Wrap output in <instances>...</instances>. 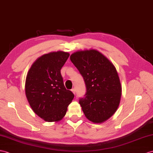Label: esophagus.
<instances>
[{"label": "esophagus", "instance_id": "34e87169", "mask_svg": "<svg viewBox=\"0 0 153 153\" xmlns=\"http://www.w3.org/2000/svg\"><path fill=\"white\" fill-rule=\"evenodd\" d=\"M71 91H72V92L74 94H75V93H76V89H74V88H73L72 89H71Z\"/></svg>", "mask_w": 153, "mask_h": 153}]
</instances>
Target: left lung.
I'll use <instances>...</instances> for the list:
<instances>
[{
	"label": "left lung",
	"instance_id": "8db88e82",
	"mask_svg": "<svg viewBox=\"0 0 153 153\" xmlns=\"http://www.w3.org/2000/svg\"><path fill=\"white\" fill-rule=\"evenodd\" d=\"M71 61L82 76L86 91L79 103L89 121L100 123L107 120L117 109L121 86L114 65L96 50L78 51Z\"/></svg>",
	"mask_w": 153,
	"mask_h": 153
}]
</instances>
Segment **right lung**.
I'll use <instances>...</instances> for the list:
<instances>
[{
	"label": "right lung",
	"instance_id": "1",
	"mask_svg": "<svg viewBox=\"0 0 153 153\" xmlns=\"http://www.w3.org/2000/svg\"><path fill=\"white\" fill-rule=\"evenodd\" d=\"M69 56L68 53L44 54L33 63L26 79L25 92L34 112L48 122L64 117L74 94L66 89L60 70Z\"/></svg>",
	"mask_w": 153,
	"mask_h": 153
}]
</instances>
